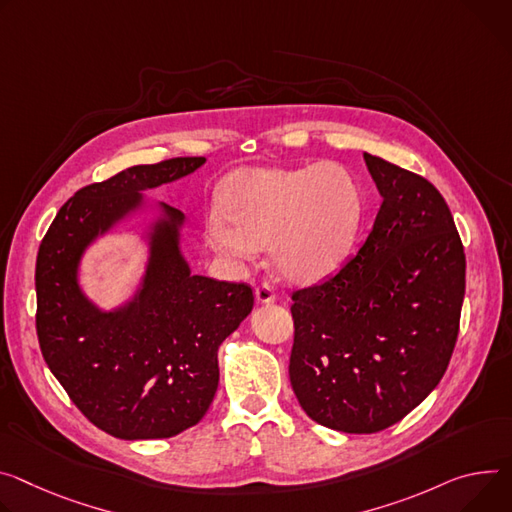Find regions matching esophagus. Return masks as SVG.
Listing matches in <instances>:
<instances>
[{
    "label": "esophagus",
    "instance_id": "1",
    "mask_svg": "<svg viewBox=\"0 0 512 512\" xmlns=\"http://www.w3.org/2000/svg\"><path fill=\"white\" fill-rule=\"evenodd\" d=\"M255 300H257L259 304H271V302L277 300V296L273 294L271 286L261 284V286H257V290H255Z\"/></svg>",
    "mask_w": 512,
    "mask_h": 512
}]
</instances>
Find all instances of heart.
Returning <instances> with one entry per match:
<instances>
[{"label": "heart", "mask_w": 512, "mask_h": 512, "mask_svg": "<svg viewBox=\"0 0 512 512\" xmlns=\"http://www.w3.org/2000/svg\"><path fill=\"white\" fill-rule=\"evenodd\" d=\"M222 210L206 220L210 247L230 261H249L269 247L284 280L312 284L337 271L363 226V194L339 163L300 169H251L232 177Z\"/></svg>", "instance_id": "1"}]
</instances>
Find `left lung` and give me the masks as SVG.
Returning <instances> with one entry per match:
<instances>
[{
    "label": "left lung",
    "mask_w": 512,
    "mask_h": 512,
    "mask_svg": "<svg viewBox=\"0 0 512 512\" xmlns=\"http://www.w3.org/2000/svg\"><path fill=\"white\" fill-rule=\"evenodd\" d=\"M382 206L365 243L327 282L292 294L290 382L304 412L343 433L384 431L449 365L466 253L435 185L365 153Z\"/></svg>",
    "instance_id": "8db88e82"
}]
</instances>
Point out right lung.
Returning a JSON list of instances; mask_svg holds the SVG:
<instances>
[{
	"instance_id": "add662e5",
	"label": "right lung",
	"mask_w": 512,
	"mask_h": 512,
	"mask_svg": "<svg viewBox=\"0 0 512 512\" xmlns=\"http://www.w3.org/2000/svg\"><path fill=\"white\" fill-rule=\"evenodd\" d=\"M204 157L134 165L69 198L36 257L42 357L87 421L118 439H167L200 423L218 388V347L253 310L247 284L192 275L179 251L183 214L161 204L134 298L104 312L77 267L96 237L143 206L145 190L194 173Z\"/></svg>"
}]
</instances>
